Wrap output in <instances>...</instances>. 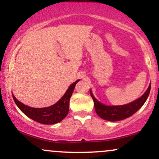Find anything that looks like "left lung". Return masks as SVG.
<instances>
[{
    "label": "left lung",
    "instance_id": "obj_1",
    "mask_svg": "<svg viewBox=\"0 0 159 159\" xmlns=\"http://www.w3.org/2000/svg\"><path fill=\"white\" fill-rule=\"evenodd\" d=\"M150 88L151 84H149L148 89L144 93L143 96L136 99L135 101H133L132 102L126 104V105H116V106H107V105H103L94 97L91 90H90V92L93 99L96 114L103 120L114 122L126 119L139 110L147 101L149 92H150Z\"/></svg>",
    "mask_w": 159,
    "mask_h": 159
}]
</instances>
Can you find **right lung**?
I'll list each match as a JSON object with an SVG mask.
<instances>
[{
  "label": "right lung",
  "instance_id": "right-lung-1",
  "mask_svg": "<svg viewBox=\"0 0 159 159\" xmlns=\"http://www.w3.org/2000/svg\"><path fill=\"white\" fill-rule=\"evenodd\" d=\"M80 80H77L69 86L68 90L63 95V97L56 104L50 107H42V108L29 107L16 99L13 94H12V97L16 105L29 118L42 124H46V125L55 124L62 121L68 114L69 100L73 93L76 84Z\"/></svg>",
  "mask_w": 159,
  "mask_h": 159
}]
</instances>
